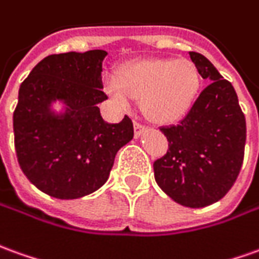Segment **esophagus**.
I'll return each mask as SVG.
<instances>
[{
	"label": "esophagus",
	"mask_w": 259,
	"mask_h": 259,
	"mask_svg": "<svg viewBox=\"0 0 259 259\" xmlns=\"http://www.w3.org/2000/svg\"><path fill=\"white\" fill-rule=\"evenodd\" d=\"M146 126L142 123H137V122H135V136L136 137H140V136L143 135V132H146Z\"/></svg>",
	"instance_id": "34e87169"
}]
</instances>
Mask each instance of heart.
Masks as SVG:
<instances>
[{"instance_id":"obj_1","label":"heart","mask_w":259,"mask_h":259,"mask_svg":"<svg viewBox=\"0 0 259 259\" xmlns=\"http://www.w3.org/2000/svg\"><path fill=\"white\" fill-rule=\"evenodd\" d=\"M200 90L198 67L186 59H150L130 63L105 77V91L116 104L142 101L144 115L155 123H174L191 111Z\"/></svg>"}]
</instances>
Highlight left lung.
Wrapping results in <instances>:
<instances>
[{
    "label": "left lung",
    "instance_id": "1",
    "mask_svg": "<svg viewBox=\"0 0 259 259\" xmlns=\"http://www.w3.org/2000/svg\"><path fill=\"white\" fill-rule=\"evenodd\" d=\"M207 87L178 124L161 127L168 151L154 161L155 182L186 207L223 198L240 174L247 126L234 88L203 54L189 52Z\"/></svg>",
    "mask_w": 259,
    "mask_h": 259
}]
</instances>
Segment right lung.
<instances>
[{
  "instance_id": "obj_1",
  "label": "right lung",
  "mask_w": 259,
  "mask_h": 259,
  "mask_svg": "<svg viewBox=\"0 0 259 259\" xmlns=\"http://www.w3.org/2000/svg\"><path fill=\"white\" fill-rule=\"evenodd\" d=\"M105 50L52 54L37 63L19 88L14 112L18 162L33 185L57 199L95 192L109 178L115 155L133 139L124 116L108 123L98 104ZM54 102L65 108L53 109Z\"/></svg>"
}]
</instances>
